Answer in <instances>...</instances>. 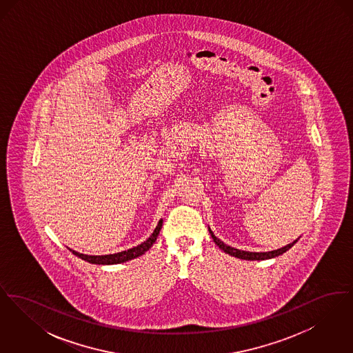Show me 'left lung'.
I'll use <instances>...</instances> for the list:
<instances>
[{
	"label": "left lung",
	"instance_id": "8db88e82",
	"mask_svg": "<svg viewBox=\"0 0 353 353\" xmlns=\"http://www.w3.org/2000/svg\"><path fill=\"white\" fill-rule=\"evenodd\" d=\"M209 233L212 235V238H213V241L216 242V245L219 246L221 250H223V252H226V254H229V255H233V256H236V258H241V259H246V261H262V259H270V258H274V256H278V255H281V254H283V252H287V250H290L296 242H298V239L296 241H294L292 243H290V245H287L285 248H282V249H278V250H274V252H243V250H238V249H234V248H232V246H228V245H225L222 241H219V238L216 236V235L213 234V232L209 229Z\"/></svg>",
	"mask_w": 353,
	"mask_h": 353
}]
</instances>
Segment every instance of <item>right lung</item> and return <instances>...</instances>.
I'll list each match as a JSON object with an SVG mask.
<instances>
[{
    "label": "right lung",
    "mask_w": 353,
    "mask_h": 353,
    "mask_svg": "<svg viewBox=\"0 0 353 353\" xmlns=\"http://www.w3.org/2000/svg\"><path fill=\"white\" fill-rule=\"evenodd\" d=\"M161 226H163V219L159 221L154 232L152 233L151 236L145 242H143L141 245L132 248L130 250H125V252H118V254H110V255H85V254L74 252L71 249H70V252H72L74 255L79 256L81 259H83L85 262L94 263V265H117V263H123V262L134 259V258L143 255L144 252H148L151 249L152 245L156 242L159 233L161 230Z\"/></svg>",
    "instance_id": "obj_1"
}]
</instances>
